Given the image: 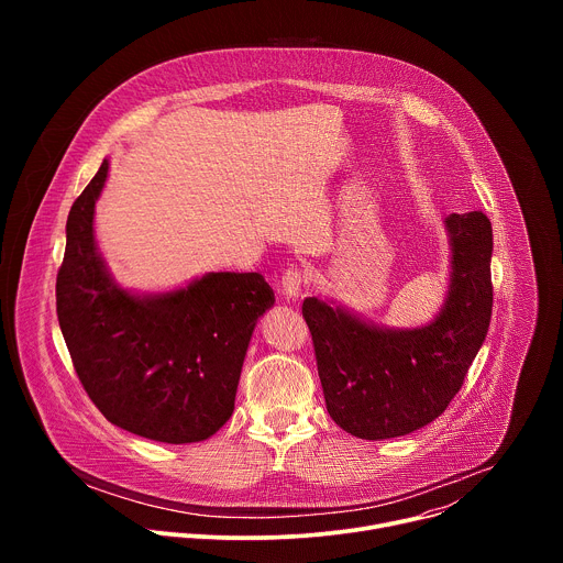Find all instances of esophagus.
I'll return each instance as SVG.
<instances>
[{
  "instance_id": "34e87169",
  "label": "esophagus",
  "mask_w": 563,
  "mask_h": 563,
  "mask_svg": "<svg viewBox=\"0 0 563 563\" xmlns=\"http://www.w3.org/2000/svg\"><path fill=\"white\" fill-rule=\"evenodd\" d=\"M305 276L298 272V269H287L283 280H280V291L287 296V298H298L302 287H305Z\"/></svg>"
}]
</instances>
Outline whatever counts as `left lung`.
Instances as JSON below:
<instances>
[{"instance_id": "left-lung-1", "label": "left lung", "mask_w": 563, "mask_h": 563, "mask_svg": "<svg viewBox=\"0 0 563 563\" xmlns=\"http://www.w3.org/2000/svg\"><path fill=\"white\" fill-rule=\"evenodd\" d=\"M452 272L432 323L389 330L332 302L305 298L330 417L367 439L410 434L445 412L484 345L493 316V224L486 213H450Z\"/></svg>"}]
</instances>
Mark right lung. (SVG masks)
I'll use <instances>...</instances> for the list:
<instances>
[{
    "label": "right lung",
    "mask_w": 563,
    "mask_h": 563,
    "mask_svg": "<svg viewBox=\"0 0 563 563\" xmlns=\"http://www.w3.org/2000/svg\"><path fill=\"white\" fill-rule=\"evenodd\" d=\"M109 159L73 202L57 272V320L96 408L159 443H196L231 417L256 320L274 289L256 272H211L167 294L122 289L102 261L93 213Z\"/></svg>",
    "instance_id": "obj_1"
}]
</instances>
